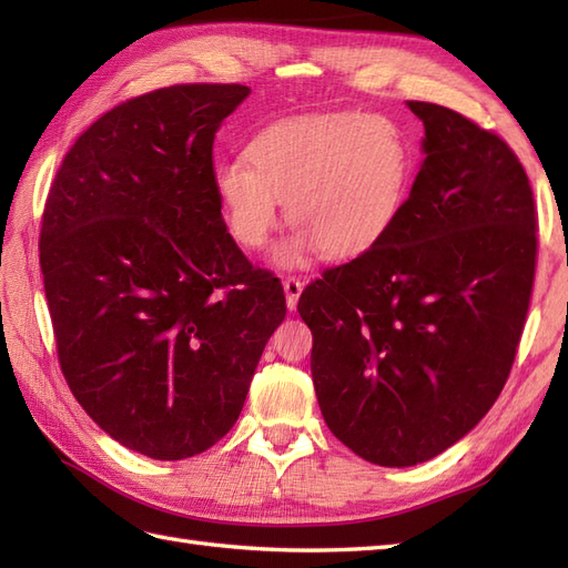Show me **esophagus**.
I'll list each match as a JSON object with an SVG mask.
<instances>
[{
	"instance_id": "34e87169",
	"label": "esophagus",
	"mask_w": 568,
	"mask_h": 568,
	"mask_svg": "<svg viewBox=\"0 0 568 568\" xmlns=\"http://www.w3.org/2000/svg\"><path fill=\"white\" fill-rule=\"evenodd\" d=\"M283 287H285V303H287V307L295 310L297 307V300H300V293H303V287H305V281H303V277H297V275H285Z\"/></svg>"
}]
</instances>
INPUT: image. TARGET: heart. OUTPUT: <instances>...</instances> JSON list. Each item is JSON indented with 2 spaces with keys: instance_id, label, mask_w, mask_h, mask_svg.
Listing matches in <instances>:
<instances>
[{
  "instance_id": "obj_1",
  "label": "heart",
  "mask_w": 568,
  "mask_h": 568,
  "mask_svg": "<svg viewBox=\"0 0 568 568\" xmlns=\"http://www.w3.org/2000/svg\"><path fill=\"white\" fill-rule=\"evenodd\" d=\"M413 183V151L393 119L336 112L281 119L248 141L246 159L214 165L212 185L229 234L261 248L285 202L295 236L277 261L295 265L317 248L354 258L390 232Z\"/></svg>"
}]
</instances>
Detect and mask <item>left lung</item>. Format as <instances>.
<instances>
[{"mask_svg":"<svg viewBox=\"0 0 568 568\" xmlns=\"http://www.w3.org/2000/svg\"><path fill=\"white\" fill-rule=\"evenodd\" d=\"M409 110L427 159L403 212L297 303L324 422L390 468L449 449L498 400L537 265V207L515 151L449 106Z\"/></svg>","mask_w":568,"mask_h":568,"instance_id":"8db88e82","label":"left lung"}]
</instances>
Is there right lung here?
Listing matches in <instances>:
<instances>
[{
    "instance_id": "right-lung-1",
    "label": "right lung",
    "mask_w": 568,
    "mask_h": 568,
    "mask_svg": "<svg viewBox=\"0 0 568 568\" xmlns=\"http://www.w3.org/2000/svg\"><path fill=\"white\" fill-rule=\"evenodd\" d=\"M246 84L131 98L82 131L48 192L39 258L60 371L112 439L159 462L234 427L283 285L226 232L214 134Z\"/></svg>"
}]
</instances>
